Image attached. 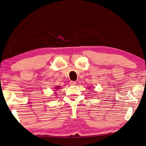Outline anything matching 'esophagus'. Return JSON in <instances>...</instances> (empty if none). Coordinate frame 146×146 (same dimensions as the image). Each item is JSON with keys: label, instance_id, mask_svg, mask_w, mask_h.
<instances>
[{"label": "esophagus", "instance_id": "obj_1", "mask_svg": "<svg viewBox=\"0 0 146 146\" xmlns=\"http://www.w3.org/2000/svg\"><path fill=\"white\" fill-rule=\"evenodd\" d=\"M70 84L71 85V86H75V85L76 84V82L74 81H71L70 82Z\"/></svg>", "mask_w": 146, "mask_h": 146}]
</instances>
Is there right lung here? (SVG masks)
<instances>
[{
	"label": "right lung",
	"instance_id": "obj_1",
	"mask_svg": "<svg viewBox=\"0 0 146 146\" xmlns=\"http://www.w3.org/2000/svg\"><path fill=\"white\" fill-rule=\"evenodd\" d=\"M57 88H58V89H59V87H58H58H57Z\"/></svg>",
	"mask_w": 146,
	"mask_h": 146
}]
</instances>
